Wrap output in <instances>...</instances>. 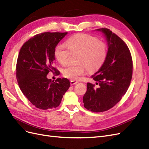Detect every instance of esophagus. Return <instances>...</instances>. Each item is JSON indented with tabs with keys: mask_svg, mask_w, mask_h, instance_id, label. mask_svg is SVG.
Wrapping results in <instances>:
<instances>
[{
	"mask_svg": "<svg viewBox=\"0 0 149 149\" xmlns=\"http://www.w3.org/2000/svg\"><path fill=\"white\" fill-rule=\"evenodd\" d=\"M78 82V81H74V80H71L70 81V84H71V85L72 86V85H74V84H77Z\"/></svg>",
	"mask_w": 149,
	"mask_h": 149,
	"instance_id": "1",
	"label": "esophagus"
}]
</instances>
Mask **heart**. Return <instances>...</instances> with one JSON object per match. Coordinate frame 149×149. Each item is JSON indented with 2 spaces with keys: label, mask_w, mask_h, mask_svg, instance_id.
<instances>
[{
  "label": "heart",
  "mask_w": 149,
  "mask_h": 149,
  "mask_svg": "<svg viewBox=\"0 0 149 149\" xmlns=\"http://www.w3.org/2000/svg\"><path fill=\"white\" fill-rule=\"evenodd\" d=\"M66 45H58L54 55L57 61L64 65L68 61L71 53H79L78 62L80 64L68 65L63 71L66 78L72 80H78L88 69L91 72L97 70L106 58V43L91 35L84 33L74 35L67 40Z\"/></svg>",
  "instance_id": "1"
}]
</instances>
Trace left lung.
Wrapping results in <instances>:
<instances>
[{
  "label": "left lung",
  "instance_id": "1",
  "mask_svg": "<svg viewBox=\"0 0 149 149\" xmlns=\"http://www.w3.org/2000/svg\"><path fill=\"white\" fill-rule=\"evenodd\" d=\"M106 37L108 49L106 58L92 78L99 85L87 83L83 96L84 106L95 112L109 110L119 102L129 87L132 76V59L125 42L106 28L97 29Z\"/></svg>",
  "mask_w": 149,
  "mask_h": 149
}]
</instances>
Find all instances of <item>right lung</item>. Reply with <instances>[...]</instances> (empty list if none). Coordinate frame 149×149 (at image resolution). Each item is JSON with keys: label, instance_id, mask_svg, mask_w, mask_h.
<instances>
[{"label": "right lung", "instance_id": "right-lung-1", "mask_svg": "<svg viewBox=\"0 0 149 149\" xmlns=\"http://www.w3.org/2000/svg\"><path fill=\"white\" fill-rule=\"evenodd\" d=\"M68 33L45 32L35 35L22 47L16 66V77L20 89L36 107L43 110L60 105L63 96L70 86L69 80L48 79L49 72L56 75L54 67L55 49Z\"/></svg>", "mask_w": 149, "mask_h": 149}]
</instances>
